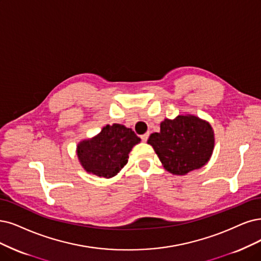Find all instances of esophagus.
Wrapping results in <instances>:
<instances>
[{
  "label": "esophagus",
  "instance_id": "obj_1",
  "mask_svg": "<svg viewBox=\"0 0 261 261\" xmlns=\"http://www.w3.org/2000/svg\"><path fill=\"white\" fill-rule=\"evenodd\" d=\"M148 137H149V133L147 132L145 134H143V136H141V139H142L143 142H146L148 140Z\"/></svg>",
  "mask_w": 261,
  "mask_h": 261
}]
</instances>
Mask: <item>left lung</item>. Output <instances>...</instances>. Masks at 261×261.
<instances>
[{
    "mask_svg": "<svg viewBox=\"0 0 261 261\" xmlns=\"http://www.w3.org/2000/svg\"><path fill=\"white\" fill-rule=\"evenodd\" d=\"M147 143L167 171L185 175L208 161L214 148V133L208 122L196 116L179 115L173 120H163L160 132L152 133Z\"/></svg>",
    "mask_w": 261,
    "mask_h": 261,
    "instance_id": "1",
    "label": "left lung"
}]
</instances>
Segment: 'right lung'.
I'll return each instance as SVG.
<instances>
[{
	"label": "right lung",
	"mask_w": 261,
	"mask_h": 261,
	"mask_svg": "<svg viewBox=\"0 0 261 261\" xmlns=\"http://www.w3.org/2000/svg\"><path fill=\"white\" fill-rule=\"evenodd\" d=\"M140 141L132 129L108 124L98 136L79 144L77 156L87 172L110 178L127 165L130 150Z\"/></svg>",
	"instance_id": "add662e5"
}]
</instances>
